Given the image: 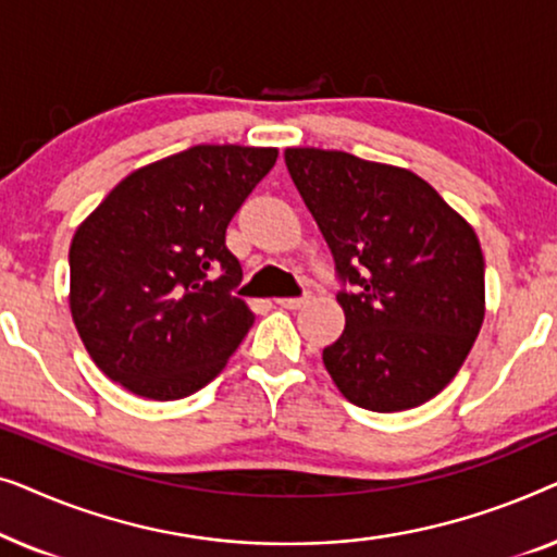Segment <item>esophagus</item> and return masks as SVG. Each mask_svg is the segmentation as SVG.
Segmentation results:
<instances>
[{
	"instance_id": "obj_1",
	"label": "esophagus",
	"mask_w": 557,
	"mask_h": 557,
	"mask_svg": "<svg viewBox=\"0 0 557 557\" xmlns=\"http://www.w3.org/2000/svg\"><path fill=\"white\" fill-rule=\"evenodd\" d=\"M307 301H309V294H304V296H288V299H276L278 307H284V309H301Z\"/></svg>"
}]
</instances>
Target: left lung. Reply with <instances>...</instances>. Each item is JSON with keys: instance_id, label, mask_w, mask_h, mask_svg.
<instances>
[{"instance_id": "left-lung-1", "label": "left lung", "mask_w": 557, "mask_h": 557, "mask_svg": "<svg viewBox=\"0 0 557 557\" xmlns=\"http://www.w3.org/2000/svg\"><path fill=\"white\" fill-rule=\"evenodd\" d=\"M284 159L342 284L345 332L322 352L334 385L375 413L431 400L484 322L476 233L400 166L324 149H286Z\"/></svg>"}]
</instances>
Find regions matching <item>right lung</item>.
<instances>
[{"instance_id": "right-lung-1", "label": "right lung", "mask_w": 557, "mask_h": 557, "mask_svg": "<svg viewBox=\"0 0 557 557\" xmlns=\"http://www.w3.org/2000/svg\"><path fill=\"white\" fill-rule=\"evenodd\" d=\"M278 151L200 144L121 180L71 243V314L106 377L149 400L218 377L253 324L233 296L235 212Z\"/></svg>"}]
</instances>
